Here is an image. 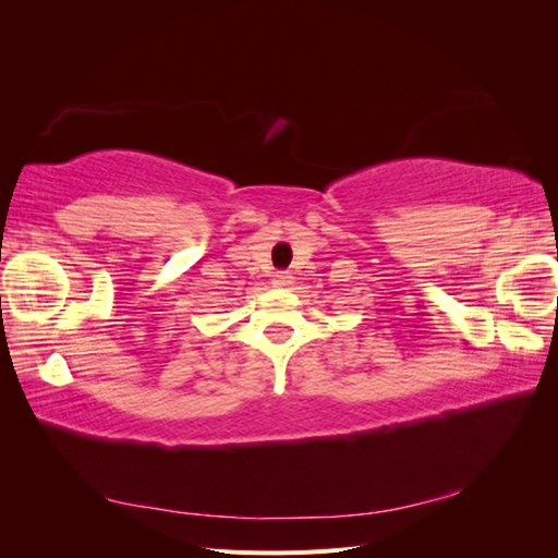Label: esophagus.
Returning a JSON list of instances; mask_svg holds the SVG:
<instances>
[{
  "mask_svg": "<svg viewBox=\"0 0 558 558\" xmlns=\"http://www.w3.org/2000/svg\"><path fill=\"white\" fill-rule=\"evenodd\" d=\"M275 283L277 286H291L293 283V277L289 272H277L275 275Z\"/></svg>",
  "mask_w": 558,
  "mask_h": 558,
  "instance_id": "1",
  "label": "esophagus"
}]
</instances>
